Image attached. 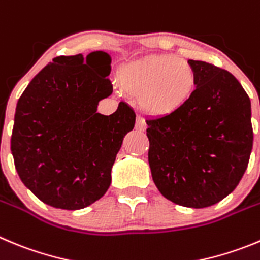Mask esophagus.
Instances as JSON below:
<instances>
[{
    "mask_svg": "<svg viewBox=\"0 0 260 260\" xmlns=\"http://www.w3.org/2000/svg\"><path fill=\"white\" fill-rule=\"evenodd\" d=\"M135 128H137V130H139V132H144V130L147 128L146 121H144V118H143V117H140V116H138V117H137Z\"/></svg>",
    "mask_w": 260,
    "mask_h": 260,
    "instance_id": "34e87169",
    "label": "esophagus"
}]
</instances>
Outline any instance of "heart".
<instances>
[{
	"instance_id": "1",
	"label": "heart",
	"mask_w": 260,
	"mask_h": 260,
	"mask_svg": "<svg viewBox=\"0 0 260 260\" xmlns=\"http://www.w3.org/2000/svg\"><path fill=\"white\" fill-rule=\"evenodd\" d=\"M126 92L139 95V107L152 117L179 112L192 99L197 73L189 61L174 55H149L126 64L118 73Z\"/></svg>"
}]
</instances>
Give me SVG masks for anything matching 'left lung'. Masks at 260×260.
Listing matches in <instances>:
<instances>
[{
	"instance_id": "1",
	"label": "left lung",
	"mask_w": 260,
	"mask_h": 260,
	"mask_svg": "<svg viewBox=\"0 0 260 260\" xmlns=\"http://www.w3.org/2000/svg\"><path fill=\"white\" fill-rule=\"evenodd\" d=\"M193 96L177 113L147 120L148 162L164 197L185 208L218 204L233 192L253 148L251 103L228 71L188 60Z\"/></svg>"
}]
</instances>
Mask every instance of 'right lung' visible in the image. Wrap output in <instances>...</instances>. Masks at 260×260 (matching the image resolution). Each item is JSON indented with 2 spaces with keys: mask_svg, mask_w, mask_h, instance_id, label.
Masks as SVG:
<instances>
[{
  "mask_svg": "<svg viewBox=\"0 0 260 260\" xmlns=\"http://www.w3.org/2000/svg\"><path fill=\"white\" fill-rule=\"evenodd\" d=\"M112 58L92 51L52 59L16 104L11 153L21 182L52 208L78 210L111 185V171L135 113L121 102L109 116L98 104L112 94Z\"/></svg>",
  "mask_w": 260,
  "mask_h": 260,
  "instance_id": "right-lung-1",
  "label": "right lung"
}]
</instances>
